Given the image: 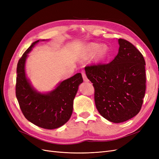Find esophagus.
<instances>
[{"label":"esophagus","mask_w":159,"mask_h":159,"mask_svg":"<svg viewBox=\"0 0 159 159\" xmlns=\"http://www.w3.org/2000/svg\"><path fill=\"white\" fill-rule=\"evenodd\" d=\"M81 74H82V77H83V79H84V81H85V82H88L89 81V80L88 78H87V76H86L85 72L84 71H82L81 72Z\"/></svg>","instance_id":"esophagus-1"}]
</instances>
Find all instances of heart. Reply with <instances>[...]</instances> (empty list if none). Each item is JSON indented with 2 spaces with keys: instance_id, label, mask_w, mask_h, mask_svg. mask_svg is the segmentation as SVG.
Wrapping results in <instances>:
<instances>
[{
  "instance_id": "1",
  "label": "heart",
  "mask_w": 159,
  "mask_h": 159,
  "mask_svg": "<svg viewBox=\"0 0 159 159\" xmlns=\"http://www.w3.org/2000/svg\"><path fill=\"white\" fill-rule=\"evenodd\" d=\"M95 53V59L97 60H101L107 56L109 53V48L105 44L100 46L98 44H91L85 49L84 54V58H89V57L93 56Z\"/></svg>"
}]
</instances>
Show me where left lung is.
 Wrapping results in <instances>:
<instances>
[{"label":"left lung","mask_w":159,"mask_h":159,"mask_svg":"<svg viewBox=\"0 0 159 159\" xmlns=\"http://www.w3.org/2000/svg\"><path fill=\"white\" fill-rule=\"evenodd\" d=\"M117 55L109 64L88 66L85 71L95 89L99 113L108 121L119 123L137 115L146 90L145 61L129 41L119 38Z\"/></svg>","instance_id":"obj_1"}]
</instances>
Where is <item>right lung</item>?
I'll return each instance as SVG.
<instances>
[{
  "instance_id": "add662e5",
  "label": "right lung",
  "mask_w": 159,
  "mask_h": 159,
  "mask_svg": "<svg viewBox=\"0 0 159 159\" xmlns=\"http://www.w3.org/2000/svg\"><path fill=\"white\" fill-rule=\"evenodd\" d=\"M39 41L33 42L18 62L16 96L27 120L41 128L54 129L63 125L71 117L74 99L83 78L78 73L61 81L50 92L37 91L26 78L25 63L28 53Z\"/></svg>"
}]
</instances>
